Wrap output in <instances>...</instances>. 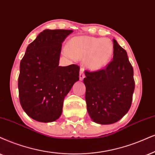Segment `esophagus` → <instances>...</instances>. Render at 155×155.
Here are the masks:
<instances>
[{"instance_id": "34e87169", "label": "esophagus", "mask_w": 155, "mask_h": 155, "mask_svg": "<svg viewBox=\"0 0 155 155\" xmlns=\"http://www.w3.org/2000/svg\"><path fill=\"white\" fill-rule=\"evenodd\" d=\"M84 76H85V75H84V68H81L80 69V73H79V79L81 80H83Z\"/></svg>"}]
</instances>
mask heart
I'll return each instance as SVG.
<instances>
[{"mask_svg": "<svg viewBox=\"0 0 155 155\" xmlns=\"http://www.w3.org/2000/svg\"><path fill=\"white\" fill-rule=\"evenodd\" d=\"M65 56L71 59H84L89 69L98 71L106 67L114 54V44L108 38L76 36L71 39L68 47H64Z\"/></svg>", "mask_w": 155, "mask_h": 155, "instance_id": "obj_1", "label": "heart"}]
</instances>
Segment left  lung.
I'll return each mask as SVG.
<instances>
[{
	"mask_svg": "<svg viewBox=\"0 0 155 155\" xmlns=\"http://www.w3.org/2000/svg\"><path fill=\"white\" fill-rule=\"evenodd\" d=\"M114 43L113 59L99 71H85L87 111L94 122L111 124L128 112L134 90V71L127 51Z\"/></svg>",
	"mask_w": 155,
	"mask_h": 155,
	"instance_id": "8db88e82",
	"label": "left lung"
}]
</instances>
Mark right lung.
<instances>
[{"label": "right lung", "instance_id": "1", "mask_svg": "<svg viewBox=\"0 0 155 155\" xmlns=\"http://www.w3.org/2000/svg\"><path fill=\"white\" fill-rule=\"evenodd\" d=\"M72 30L46 29L28 45L20 64L19 99L31 118L52 122L59 118L64 98L79 79V66H60L62 43Z\"/></svg>", "mask_w": 155, "mask_h": 155}]
</instances>
